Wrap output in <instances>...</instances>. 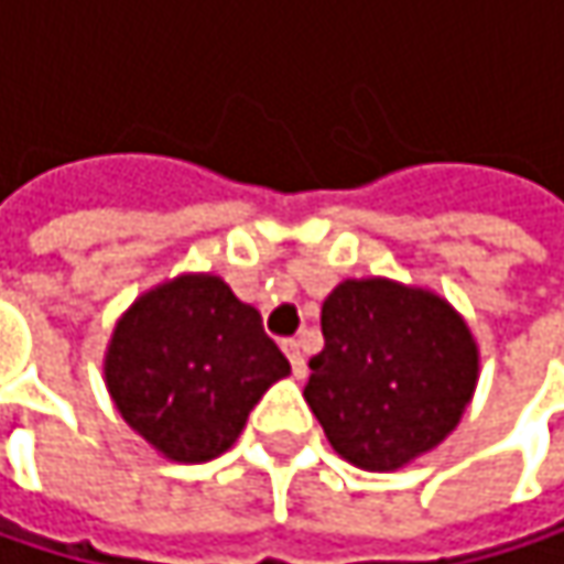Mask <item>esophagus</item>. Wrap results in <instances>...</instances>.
<instances>
[{
    "label": "esophagus",
    "instance_id": "1",
    "mask_svg": "<svg viewBox=\"0 0 564 564\" xmlns=\"http://www.w3.org/2000/svg\"><path fill=\"white\" fill-rule=\"evenodd\" d=\"M283 352H286V359H290L293 372H296V376H303V369H306V359H303V346H300L296 339H283Z\"/></svg>",
    "mask_w": 564,
    "mask_h": 564
}]
</instances>
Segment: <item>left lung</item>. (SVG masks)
<instances>
[{
    "label": "left lung",
    "mask_w": 564,
    "mask_h": 564,
    "mask_svg": "<svg viewBox=\"0 0 564 564\" xmlns=\"http://www.w3.org/2000/svg\"><path fill=\"white\" fill-rule=\"evenodd\" d=\"M319 323L326 346L310 359L303 398L343 460L389 474L460 424L480 349L441 293L389 278L343 281Z\"/></svg>",
    "instance_id": "1"
}]
</instances>
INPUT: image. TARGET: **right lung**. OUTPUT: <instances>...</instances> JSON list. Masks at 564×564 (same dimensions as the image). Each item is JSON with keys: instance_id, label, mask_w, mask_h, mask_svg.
<instances>
[{"instance_id": "right-lung-1", "label": "right lung", "mask_w": 564, "mask_h": 564, "mask_svg": "<svg viewBox=\"0 0 564 564\" xmlns=\"http://www.w3.org/2000/svg\"><path fill=\"white\" fill-rule=\"evenodd\" d=\"M286 376L261 313L218 274H178L140 293L104 352L117 411L175 464L225 454L261 394Z\"/></svg>"}]
</instances>
